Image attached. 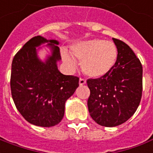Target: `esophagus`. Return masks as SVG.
I'll return each mask as SVG.
<instances>
[{"instance_id": "1", "label": "esophagus", "mask_w": 153, "mask_h": 153, "mask_svg": "<svg viewBox=\"0 0 153 153\" xmlns=\"http://www.w3.org/2000/svg\"><path fill=\"white\" fill-rule=\"evenodd\" d=\"M86 83V81L85 80V79H82V78H81L80 80H79V85H85Z\"/></svg>"}]
</instances>
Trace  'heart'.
<instances>
[{"instance_id": "b5f03b06", "label": "heart", "mask_w": 153, "mask_h": 153, "mask_svg": "<svg viewBox=\"0 0 153 153\" xmlns=\"http://www.w3.org/2000/svg\"><path fill=\"white\" fill-rule=\"evenodd\" d=\"M60 51L63 61L70 69L76 67L75 59L81 62L84 73L90 77H102L111 72L118 57V51L113 42L99 39L81 41Z\"/></svg>"}]
</instances>
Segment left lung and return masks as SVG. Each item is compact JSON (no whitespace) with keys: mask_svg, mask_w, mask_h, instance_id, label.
<instances>
[{"mask_svg":"<svg viewBox=\"0 0 153 153\" xmlns=\"http://www.w3.org/2000/svg\"><path fill=\"white\" fill-rule=\"evenodd\" d=\"M118 57L111 72L97 79H89L88 108L97 124L112 127L123 123L134 114L140 102L143 68L129 46L113 39Z\"/></svg>","mask_w":153,"mask_h":153,"instance_id":"8db88e82","label":"left lung"}]
</instances>
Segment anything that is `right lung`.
I'll list each match as a JSON object with an SVG mask.
<instances>
[{
	"instance_id": "add662e5",
	"label": "right lung",
	"mask_w": 153,
	"mask_h": 153,
	"mask_svg": "<svg viewBox=\"0 0 153 153\" xmlns=\"http://www.w3.org/2000/svg\"><path fill=\"white\" fill-rule=\"evenodd\" d=\"M46 43L51 54L44 61L38 57L39 47ZM59 41L35 36L14 56L10 87L18 111L30 123L53 127L61 121L65 102L79 86V78L58 70L61 60ZM39 47V48H37Z\"/></svg>"
}]
</instances>
